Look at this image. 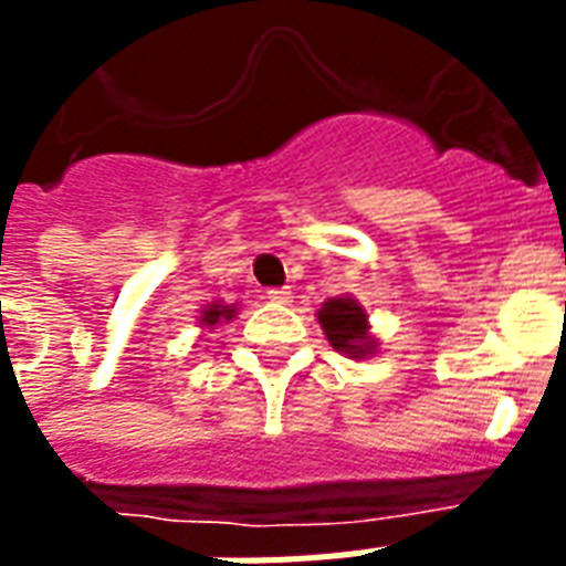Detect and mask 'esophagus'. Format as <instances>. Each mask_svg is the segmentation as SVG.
I'll list each match as a JSON object with an SVG mask.
<instances>
[{
  "instance_id": "esophagus-1",
  "label": "esophagus",
  "mask_w": 566,
  "mask_h": 566,
  "mask_svg": "<svg viewBox=\"0 0 566 566\" xmlns=\"http://www.w3.org/2000/svg\"><path fill=\"white\" fill-rule=\"evenodd\" d=\"M266 300L275 302V305H287V302L293 300V293L291 287H270V291H266Z\"/></svg>"
}]
</instances>
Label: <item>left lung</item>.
<instances>
[{
	"mask_svg": "<svg viewBox=\"0 0 566 566\" xmlns=\"http://www.w3.org/2000/svg\"><path fill=\"white\" fill-rule=\"evenodd\" d=\"M317 319L326 332L328 344L335 346L337 353H344L346 358H367V355L376 353V337L370 335L367 311L353 296H337V300L323 302Z\"/></svg>",
	"mask_w": 566,
	"mask_h": 566,
	"instance_id": "obj_1",
	"label": "left lung"
}]
</instances>
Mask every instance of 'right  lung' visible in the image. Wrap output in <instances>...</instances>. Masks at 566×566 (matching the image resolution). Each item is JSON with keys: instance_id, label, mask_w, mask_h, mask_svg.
<instances>
[{"instance_id": "1", "label": "right lung", "mask_w": 566, "mask_h": 566, "mask_svg": "<svg viewBox=\"0 0 566 566\" xmlns=\"http://www.w3.org/2000/svg\"><path fill=\"white\" fill-rule=\"evenodd\" d=\"M234 314H238V308H234V305H220V302H211L208 308H202V317H199V323L211 328V326H217V323H222V319L229 323Z\"/></svg>"}]
</instances>
